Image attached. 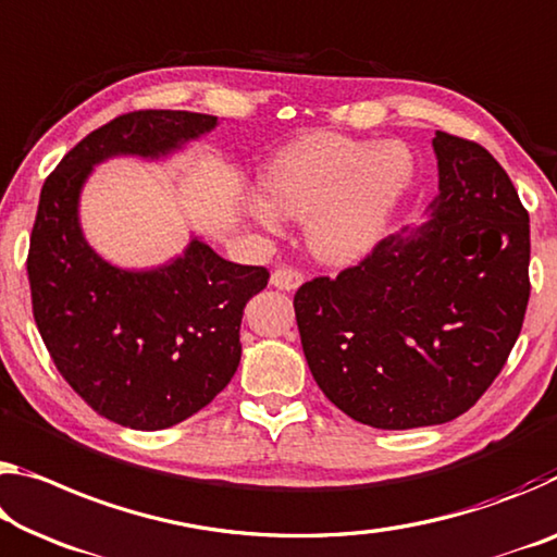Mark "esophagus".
Instances as JSON below:
<instances>
[{
    "mask_svg": "<svg viewBox=\"0 0 557 557\" xmlns=\"http://www.w3.org/2000/svg\"><path fill=\"white\" fill-rule=\"evenodd\" d=\"M270 285L277 289H285V293H293V289L302 285V272L295 268H277L270 275Z\"/></svg>",
    "mask_w": 557,
    "mask_h": 557,
    "instance_id": "obj_1",
    "label": "esophagus"
}]
</instances>
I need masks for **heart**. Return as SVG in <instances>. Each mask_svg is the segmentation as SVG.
<instances>
[{"label": "heart", "mask_w": 557, "mask_h": 557, "mask_svg": "<svg viewBox=\"0 0 557 557\" xmlns=\"http://www.w3.org/2000/svg\"><path fill=\"white\" fill-rule=\"evenodd\" d=\"M413 181L409 148L339 134L293 140L260 175L264 200L250 215L275 231L282 218L305 220V243L317 260L349 264L372 250Z\"/></svg>", "instance_id": "obj_1"}]
</instances>
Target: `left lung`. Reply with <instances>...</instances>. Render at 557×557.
Instances as JSON below:
<instances>
[{
    "label": "left lung",
    "mask_w": 557,
    "mask_h": 557,
    "mask_svg": "<svg viewBox=\"0 0 557 557\" xmlns=\"http://www.w3.org/2000/svg\"><path fill=\"white\" fill-rule=\"evenodd\" d=\"M431 220L295 295L314 382L374 429L461 417L500 374L523 326L531 225L508 173L475 140L436 131Z\"/></svg>",
    "instance_id": "8db88e82"
}]
</instances>
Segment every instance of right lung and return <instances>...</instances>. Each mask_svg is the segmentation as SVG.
I'll return each mask as SVG.
<instances>
[{
	"label": "right lung",
	"mask_w": 557,
	"mask_h": 557,
	"mask_svg": "<svg viewBox=\"0 0 557 557\" xmlns=\"http://www.w3.org/2000/svg\"><path fill=\"white\" fill-rule=\"evenodd\" d=\"M215 126L208 113H123L44 181L26 258L34 322L69 386L121 426H175L225 389L240 364L243 310L270 272L227 262L198 237L163 268H113L84 240L78 196L106 158H161Z\"/></svg>",
	"instance_id": "1"
}]
</instances>
